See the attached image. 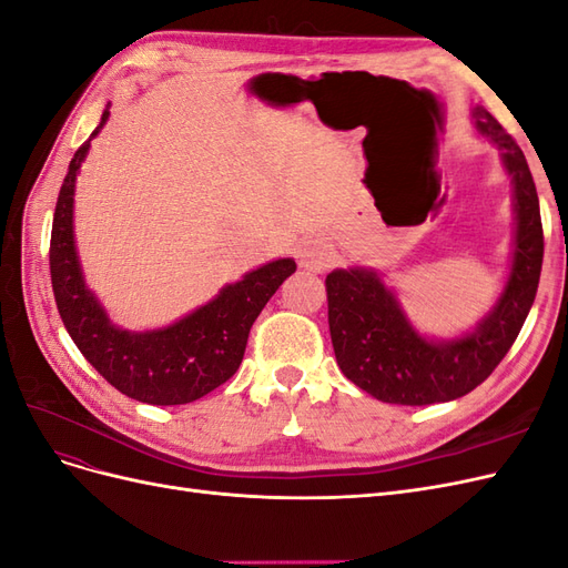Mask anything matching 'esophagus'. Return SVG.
Returning a JSON list of instances; mask_svg holds the SVG:
<instances>
[{"instance_id": "34e87169", "label": "esophagus", "mask_w": 568, "mask_h": 568, "mask_svg": "<svg viewBox=\"0 0 568 568\" xmlns=\"http://www.w3.org/2000/svg\"><path fill=\"white\" fill-rule=\"evenodd\" d=\"M332 255H334V248L324 236H311V239H305L298 248V263L307 270L322 272L329 267Z\"/></svg>"}]
</instances>
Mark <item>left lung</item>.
<instances>
[{"mask_svg": "<svg viewBox=\"0 0 568 568\" xmlns=\"http://www.w3.org/2000/svg\"><path fill=\"white\" fill-rule=\"evenodd\" d=\"M476 128L503 149L514 178L517 248L505 294L478 329L453 343L424 341L374 272L326 274V305L336 363L348 379L382 403L434 405L462 398L484 384L517 341L538 294L542 270V220L536 182L514 136L484 109Z\"/></svg>", "mask_w": 568, "mask_h": 568, "instance_id": "8db88e82", "label": "left lung"}]
</instances>
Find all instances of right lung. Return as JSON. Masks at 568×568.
<instances>
[{
    "label": "right lung",
    "instance_id": "obj_1",
    "mask_svg": "<svg viewBox=\"0 0 568 568\" xmlns=\"http://www.w3.org/2000/svg\"><path fill=\"white\" fill-rule=\"evenodd\" d=\"M106 118L109 109L68 165L51 222L49 272L59 315L84 359L128 398L149 405L194 403L225 384L242 365L255 317L288 274L296 272V263L284 257L248 272L242 282L225 286L215 301L168 329L130 334L111 326L84 288L73 244L75 178Z\"/></svg>",
    "mask_w": 568,
    "mask_h": 568
}]
</instances>
